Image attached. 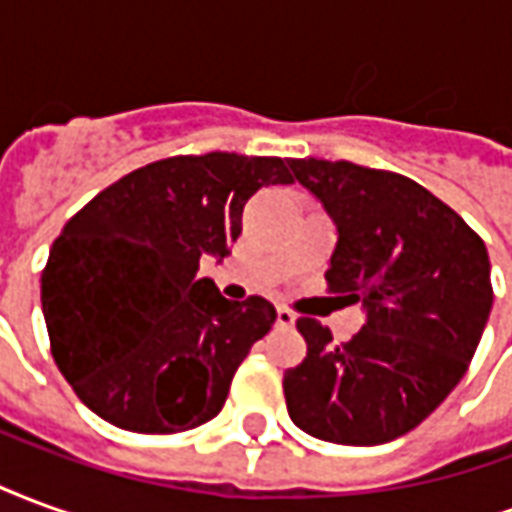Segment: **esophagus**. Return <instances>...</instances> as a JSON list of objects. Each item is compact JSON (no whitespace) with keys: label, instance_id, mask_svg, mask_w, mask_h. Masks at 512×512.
<instances>
[{"label":"esophagus","instance_id":"34e87169","mask_svg":"<svg viewBox=\"0 0 512 512\" xmlns=\"http://www.w3.org/2000/svg\"><path fill=\"white\" fill-rule=\"evenodd\" d=\"M296 323V315L288 310V307H277V326H285V329H290Z\"/></svg>","mask_w":512,"mask_h":512}]
</instances>
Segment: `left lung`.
I'll return each instance as SVG.
<instances>
[{
    "mask_svg": "<svg viewBox=\"0 0 512 512\" xmlns=\"http://www.w3.org/2000/svg\"><path fill=\"white\" fill-rule=\"evenodd\" d=\"M288 164L337 227L329 290L365 310L340 345L315 318L296 321L307 356L282 381L288 414L315 439L386 444L433 414L472 362L494 304L488 252L450 205L397 172Z\"/></svg>",
    "mask_w": 512,
    "mask_h": 512,
    "instance_id": "obj_1",
    "label": "left lung"
}]
</instances>
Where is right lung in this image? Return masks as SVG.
<instances>
[{"mask_svg": "<svg viewBox=\"0 0 512 512\" xmlns=\"http://www.w3.org/2000/svg\"><path fill=\"white\" fill-rule=\"evenodd\" d=\"M274 183H293L277 156L161 158L62 227L40 301L54 362L90 411L134 433H180L222 411L277 310L224 299L197 271L230 255L246 200Z\"/></svg>", "mask_w": 512, "mask_h": 512, "instance_id": "obj_1", "label": "right lung"}]
</instances>
